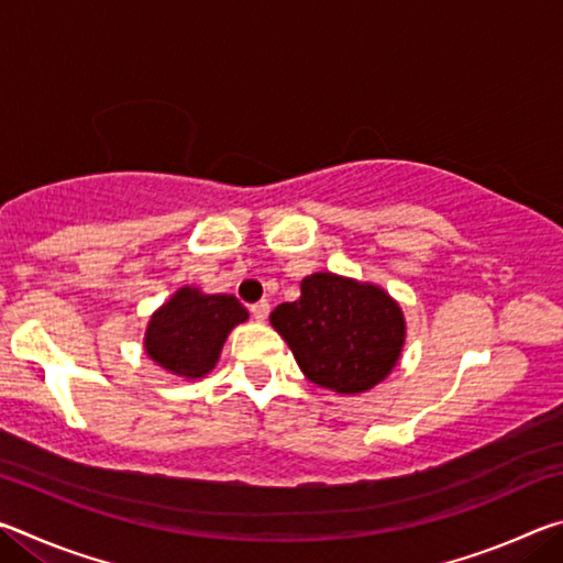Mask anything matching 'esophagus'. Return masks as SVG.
Listing matches in <instances>:
<instances>
[{"instance_id": "1", "label": "esophagus", "mask_w": 563, "mask_h": 563, "mask_svg": "<svg viewBox=\"0 0 563 563\" xmlns=\"http://www.w3.org/2000/svg\"><path fill=\"white\" fill-rule=\"evenodd\" d=\"M268 312H271V302L268 300H261V302L251 305V316L258 320V322H263L265 318H268Z\"/></svg>"}]
</instances>
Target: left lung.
Returning a JSON list of instances; mask_svg holds the SVG:
<instances>
[{"instance_id": "8db88e82", "label": "left lung", "mask_w": 563, "mask_h": 563, "mask_svg": "<svg viewBox=\"0 0 563 563\" xmlns=\"http://www.w3.org/2000/svg\"><path fill=\"white\" fill-rule=\"evenodd\" d=\"M302 375L338 395H360L387 379L399 362L407 322L399 302L375 283L338 273L300 280V298L271 312Z\"/></svg>"}]
</instances>
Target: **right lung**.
I'll use <instances>...</instances> for the list:
<instances>
[{
  "label": "right lung",
  "mask_w": 563,
  "mask_h": 563,
  "mask_svg": "<svg viewBox=\"0 0 563 563\" xmlns=\"http://www.w3.org/2000/svg\"><path fill=\"white\" fill-rule=\"evenodd\" d=\"M247 310L233 295L184 285L148 318L144 350L166 373L201 379L218 365L221 350Z\"/></svg>",
  "instance_id": "1"
}]
</instances>
